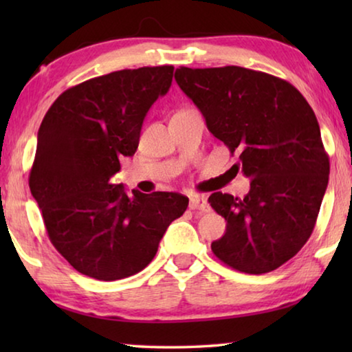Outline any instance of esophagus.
<instances>
[{
	"mask_svg": "<svg viewBox=\"0 0 352 352\" xmlns=\"http://www.w3.org/2000/svg\"><path fill=\"white\" fill-rule=\"evenodd\" d=\"M189 208L190 210H199L201 212L210 211V205H208V200L205 195H194V197H190Z\"/></svg>",
	"mask_w": 352,
	"mask_h": 352,
	"instance_id": "34e87169",
	"label": "esophagus"
}]
</instances>
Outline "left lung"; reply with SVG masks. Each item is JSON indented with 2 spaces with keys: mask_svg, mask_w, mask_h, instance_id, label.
<instances>
[{
  "mask_svg": "<svg viewBox=\"0 0 352 352\" xmlns=\"http://www.w3.org/2000/svg\"><path fill=\"white\" fill-rule=\"evenodd\" d=\"M175 80L204 115L208 130L239 155L250 178L245 197L214 192L226 231L211 243L231 269L262 275L294 258L311 237L329 180V157L305 96L262 71L186 68Z\"/></svg>",
  "mask_w": 352,
  "mask_h": 352,
  "instance_id": "left-lung-1",
  "label": "left lung"
}]
</instances>
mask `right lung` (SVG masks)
Listing matches in <instances>:
<instances>
[{"mask_svg": "<svg viewBox=\"0 0 352 352\" xmlns=\"http://www.w3.org/2000/svg\"><path fill=\"white\" fill-rule=\"evenodd\" d=\"M172 76L163 65L94 77L63 91L41 121L29 188L52 245L82 275L116 281L146 269L186 211L178 192L129 195L111 183Z\"/></svg>", "mask_w": 352, "mask_h": 352, "instance_id": "add662e5", "label": "right lung"}]
</instances>
